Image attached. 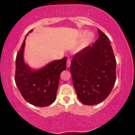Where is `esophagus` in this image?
<instances>
[{"label":"esophagus","mask_w":135,"mask_h":135,"mask_svg":"<svg viewBox=\"0 0 135 135\" xmlns=\"http://www.w3.org/2000/svg\"><path fill=\"white\" fill-rule=\"evenodd\" d=\"M70 65H71V60L69 59H68L67 61V67L69 68V66H70Z\"/></svg>","instance_id":"obj_1"}]
</instances>
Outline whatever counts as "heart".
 Here are the masks:
<instances>
[{
  "label": "heart",
  "mask_w": 135,
  "mask_h": 135,
  "mask_svg": "<svg viewBox=\"0 0 135 135\" xmlns=\"http://www.w3.org/2000/svg\"><path fill=\"white\" fill-rule=\"evenodd\" d=\"M86 33H88L87 34H86ZM84 36H85V37L83 40V45H85V44H86L87 42H89V41L93 38V34L92 33H90V32L87 33L86 31H80L78 33V34H77V38H82Z\"/></svg>",
  "instance_id": "1"
}]
</instances>
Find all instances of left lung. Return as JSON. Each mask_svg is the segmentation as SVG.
<instances>
[{
    "label": "left lung",
    "mask_w": 135,
    "mask_h": 135,
    "mask_svg": "<svg viewBox=\"0 0 135 135\" xmlns=\"http://www.w3.org/2000/svg\"><path fill=\"white\" fill-rule=\"evenodd\" d=\"M99 37L77 52L71 62L73 85L79 100L89 106L104 100L116 80V61L108 37L98 29Z\"/></svg>",
    "instance_id": "left-lung-1"
}]
</instances>
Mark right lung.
Wrapping results in <instances>:
<instances>
[{"mask_svg": "<svg viewBox=\"0 0 135 135\" xmlns=\"http://www.w3.org/2000/svg\"><path fill=\"white\" fill-rule=\"evenodd\" d=\"M25 38L16 56V84L22 97L29 104L38 107L48 106L56 98L60 73L66 69L67 57L50 62L40 69H31L23 60Z\"/></svg>", "mask_w": 135, "mask_h": 135, "instance_id": "add662e5", "label": "right lung"}]
</instances>
